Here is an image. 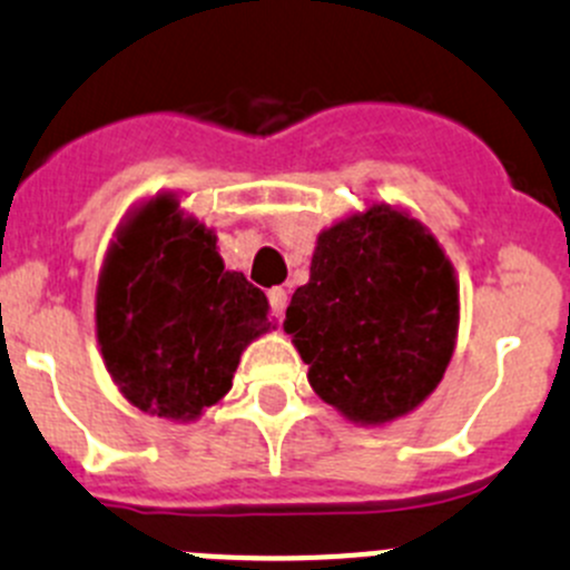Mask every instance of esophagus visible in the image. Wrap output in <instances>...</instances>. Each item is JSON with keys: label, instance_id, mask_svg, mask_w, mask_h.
<instances>
[{"label": "esophagus", "instance_id": "34e87169", "mask_svg": "<svg viewBox=\"0 0 570 570\" xmlns=\"http://www.w3.org/2000/svg\"><path fill=\"white\" fill-rule=\"evenodd\" d=\"M267 301H269V306H273L275 317H284L286 303H289V295H286L284 286H273V289L267 292Z\"/></svg>", "mask_w": 570, "mask_h": 570}]
</instances>
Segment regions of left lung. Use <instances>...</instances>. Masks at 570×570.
<instances>
[{
  "label": "left lung",
  "instance_id": "8db88e82",
  "mask_svg": "<svg viewBox=\"0 0 570 570\" xmlns=\"http://www.w3.org/2000/svg\"><path fill=\"white\" fill-rule=\"evenodd\" d=\"M284 327L327 405L361 424L392 422L444 377L458 336L455 273L422 223L372 206L320 234Z\"/></svg>",
  "mask_w": 570,
  "mask_h": 570
}]
</instances>
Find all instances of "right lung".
Segmentation results:
<instances>
[{"instance_id":"obj_1","label":"right lung","mask_w":570,"mask_h":570,"mask_svg":"<svg viewBox=\"0 0 570 570\" xmlns=\"http://www.w3.org/2000/svg\"><path fill=\"white\" fill-rule=\"evenodd\" d=\"M96 327L126 400L189 422L232 389L243 350L269 327V303L243 273H228L215 234L163 195L109 248Z\"/></svg>"}]
</instances>
